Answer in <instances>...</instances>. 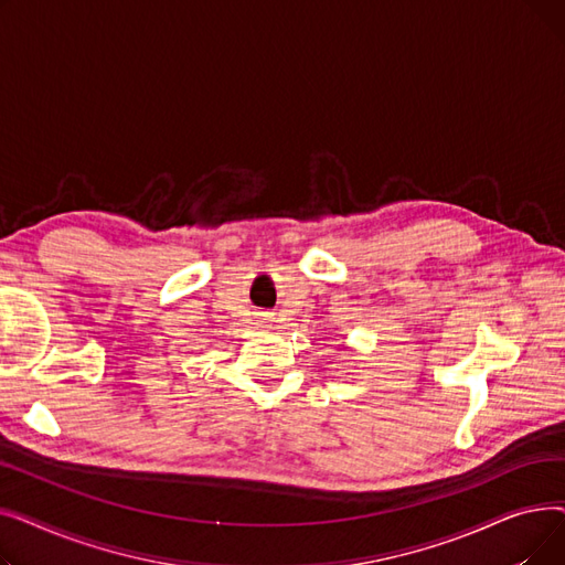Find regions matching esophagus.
<instances>
[{
	"mask_svg": "<svg viewBox=\"0 0 565 565\" xmlns=\"http://www.w3.org/2000/svg\"><path fill=\"white\" fill-rule=\"evenodd\" d=\"M265 320H267V318H265Z\"/></svg>",
	"mask_w": 565,
	"mask_h": 565,
	"instance_id": "34e87169",
	"label": "esophagus"
}]
</instances>
